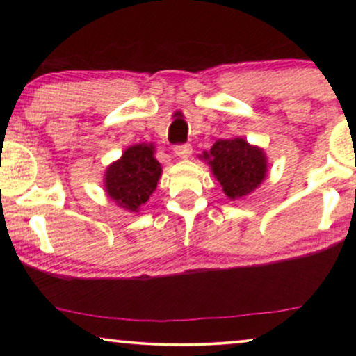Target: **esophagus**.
I'll list each match as a JSON object with an SVG mask.
<instances>
[{
    "mask_svg": "<svg viewBox=\"0 0 356 356\" xmlns=\"http://www.w3.org/2000/svg\"><path fill=\"white\" fill-rule=\"evenodd\" d=\"M173 150H175V155H178L179 159H188L193 152V147L191 144H178L175 145Z\"/></svg>",
    "mask_w": 356,
    "mask_h": 356,
    "instance_id": "34e87169",
    "label": "esophagus"
}]
</instances>
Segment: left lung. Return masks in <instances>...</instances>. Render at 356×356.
Listing matches in <instances>:
<instances>
[{"label":"left lung","instance_id":"1","mask_svg":"<svg viewBox=\"0 0 356 356\" xmlns=\"http://www.w3.org/2000/svg\"><path fill=\"white\" fill-rule=\"evenodd\" d=\"M202 157L211 165L223 193L230 199L246 196L266 178L264 152L245 139H218L211 152H204Z\"/></svg>","mask_w":356,"mask_h":356}]
</instances>
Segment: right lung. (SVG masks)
Here are the masks:
<instances>
[{
  "instance_id": "obj_1",
  "label": "right lung",
  "mask_w": 356,
  "mask_h": 356,
  "mask_svg": "<svg viewBox=\"0 0 356 356\" xmlns=\"http://www.w3.org/2000/svg\"><path fill=\"white\" fill-rule=\"evenodd\" d=\"M160 175L162 167L154 157L152 145H133L106 170V193L121 207L138 212L157 188Z\"/></svg>"
}]
</instances>
